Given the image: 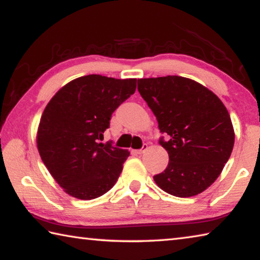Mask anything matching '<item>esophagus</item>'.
Returning a JSON list of instances; mask_svg holds the SVG:
<instances>
[{"label": "esophagus", "mask_w": 260, "mask_h": 260, "mask_svg": "<svg viewBox=\"0 0 260 260\" xmlns=\"http://www.w3.org/2000/svg\"><path fill=\"white\" fill-rule=\"evenodd\" d=\"M147 148H148V146H147V144H144V145H143V147H142V148H140V150H137V151H136V153H137V154H143V153H144V152H145V151L147 150Z\"/></svg>", "instance_id": "obj_1"}]
</instances>
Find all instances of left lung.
Here are the masks:
<instances>
[{
	"label": "left lung",
	"mask_w": 260,
	"mask_h": 260,
	"mask_svg": "<svg viewBox=\"0 0 260 260\" xmlns=\"http://www.w3.org/2000/svg\"><path fill=\"white\" fill-rule=\"evenodd\" d=\"M138 91L169 137L160 140L169 162L153 176L156 185L181 198L202 193L232 154L235 133L227 108L204 85L181 76L140 78Z\"/></svg>",
	"instance_id": "8db88e82"
}]
</instances>
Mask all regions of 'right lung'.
Segmentation results:
<instances>
[{
	"mask_svg": "<svg viewBox=\"0 0 260 260\" xmlns=\"http://www.w3.org/2000/svg\"><path fill=\"white\" fill-rule=\"evenodd\" d=\"M136 78L87 75L59 88L47 104L37 147L50 175L72 197L91 201L113 188L130 152L99 143L114 110L136 91Z\"/></svg>",
	"mask_w": 260,
	"mask_h": 260,
	"instance_id": "add662e5",
	"label": "right lung"
}]
</instances>
